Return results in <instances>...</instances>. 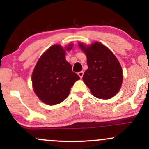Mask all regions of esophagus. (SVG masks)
<instances>
[{"label": "esophagus", "instance_id": "esophagus-1", "mask_svg": "<svg viewBox=\"0 0 149 149\" xmlns=\"http://www.w3.org/2000/svg\"><path fill=\"white\" fill-rule=\"evenodd\" d=\"M78 76H80V78H83V71H80V72L78 73Z\"/></svg>", "mask_w": 149, "mask_h": 149}]
</instances>
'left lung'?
<instances>
[{
  "instance_id": "obj_1",
  "label": "left lung",
  "mask_w": 149,
  "mask_h": 149,
  "mask_svg": "<svg viewBox=\"0 0 149 149\" xmlns=\"http://www.w3.org/2000/svg\"><path fill=\"white\" fill-rule=\"evenodd\" d=\"M87 57L88 69L83 80L95 97L108 100L114 97L122 85L123 70L118 60L109 48L101 42L90 45L79 42Z\"/></svg>"
}]
</instances>
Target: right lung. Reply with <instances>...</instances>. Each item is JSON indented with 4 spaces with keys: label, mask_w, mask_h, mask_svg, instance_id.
<instances>
[{
    "label": "right lung",
    "mask_w": 149,
    "mask_h": 149,
    "mask_svg": "<svg viewBox=\"0 0 149 149\" xmlns=\"http://www.w3.org/2000/svg\"><path fill=\"white\" fill-rule=\"evenodd\" d=\"M69 44L66 49L72 48ZM65 49L54 45L46 50L38 61L31 80L36 95L42 102L55 105L66 100L71 88L80 77L72 71V66L66 60Z\"/></svg>",
    "instance_id": "1"
}]
</instances>
